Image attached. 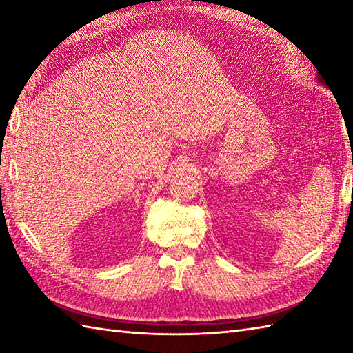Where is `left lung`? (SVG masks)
Here are the masks:
<instances>
[{"instance_id":"obj_1","label":"left lung","mask_w":353,"mask_h":353,"mask_svg":"<svg viewBox=\"0 0 353 353\" xmlns=\"http://www.w3.org/2000/svg\"><path fill=\"white\" fill-rule=\"evenodd\" d=\"M316 79H318V83H321L323 85H325V84L323 83V78H320V77H316Z\"/></svg>"}]
</instances>
